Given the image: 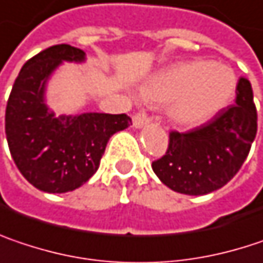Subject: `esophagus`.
I'll return each instance as SVG.
<instances>
[{
  "instance_id": "1",
  "label": "esophagus",
  "mask_w": 263,
  "mask_h": 263,
  "mask_svg": "<svg viewBox=\"0 0 263 263\" xmlns=\"http://www.w3.org/2000/svg\"><path fill=\"white\" fill-rule=\"evenodd\" d=\"M132 122H134V126H135V128H141L143 125H146V123L151 122V117H149L144 111H140V112L134 114Z\"/></svg>"
}]
</instances>
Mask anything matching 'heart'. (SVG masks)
Here are the masks:
<instances>
[{"label":"heart","mask_w":263,"mask_h":263,"mask_svg":"<svg viewBox=\"0 0 263 263\" xmlns=\"http://www.w3.org/2000/svg\"><path fill=\"white\" fill-rule=\"evenodd\" d=\"M236 88L233 70L208 60L179 61L146 84L141 95L154 104H170L168 114L180 126L209 122L230 102Z\"/></svg>","instance_id":"heart-1"}]
</instances>
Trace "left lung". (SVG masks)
I'll use <instances>...</instances> for the list:
<instances>
[{"mask_svg":"<svg viewBox=\"0 0 263 263\" xmlns=\"http://www.w3.org/2000/svg\"><path fill=\"white\" fill-rule=\"evenodd\" d=\"M257 132L249 80L236 85L235 105L188 132L170 131L165 154L152 162L155 175L173 191L203 196L224 186L242 167Z\"/></svg>","mask_w":263,"mask_h":263,"instance_id":"left-lung-1","label":"left lung"}]
</instances>
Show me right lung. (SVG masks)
Listing matches in <instances>:
<instances>
[{
    "label": "right lung",
    "instance_id": "add662e5",
    "mask_svg": "<svg viewBox=\"0 0 263 263\" xmlns=\"http://www.w3.org/2000/svg\"><path fill=\"white\" fill-rule=\"evenodd\" d=\"M63 60L83 61L84 51L54 45L27 61L14 80L6 108V137L22 176L45 193H67L90 179L112 134L132 125L126 114L85 112L54 117L43 88Z\"/></svg>",
    "mask_w": 263,
    "mask_h": 263
}]
</instances>
